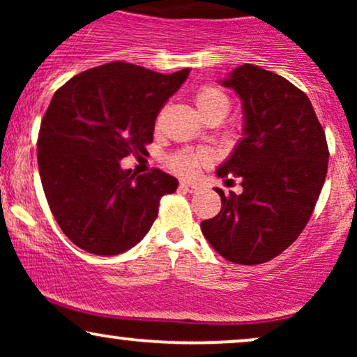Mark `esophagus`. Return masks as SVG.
Segmentation results:
<instances>
[{"mask_svg":"<svg viewBox=\"0 0 357 357\" xmlns=\"http://www.w3.org/2000/svg\"><path fill=\"white\" fill-rule=\"evenodd\" d=\"M179 186H181V190L188 191V192H196V191L199 190V184L198 183H192V181H181V184H179Z\"/></svg>","mask_w":357,"mask_h":357,"instance_id":"34e87169","label":"esophagus"}]
</instances>
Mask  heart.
<instances>
[{
    "label": "heart",
    "mask_w": 357,
    "mask_h": 357,
    "mask_svg": "<svg viewBox=\"0 0 357 357\" xmlns=\"http://www.w3.org/2000/svg\"><path fill=\"white\" fill-rule=\"evenodd\" d=\"M195 105L203 119L210 116L225 117L230 110V99L220 89L213 87V85H204L195 93ZM208 162H210V154L204 151H198V153L183 151L169 159L171 167L181 174H195L199 167Z\"/></svg>",
    "instance_id": "obj_1"
}]
</instances>
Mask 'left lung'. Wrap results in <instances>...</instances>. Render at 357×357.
I'll return each mask as SVG.
<instances>
[{"mask_svg": "<svg viewBox=\"0 0 357 357\" xmlns=\"http://www.w3.org/2000/svg\"><path fill=\"white\" fill-rule=\"evenodd\" d=\"M243 109V132L216 169L241 176L240 195L215 188L221 210L202 221L208 243L233 264L258 265L297 240L326 181V134L309 97L277 73L245 63L221 80Z\"/></svg>", "mask_w": 357, "mask_h": 357, "instance_id": "1", "label": "left lung"}]
</instances>
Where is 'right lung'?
Listing matches in <instances>:
<instances>
[{
	"label": "right lung",
	"mask_w": 357,
	"mask_h": 357,
	"mask_svg": "<svg viewBox=\"0 0 357 357\" xmlns=\"http://www.w3.org/2000/svg\"><path fill=\"white\" fill-rule=\"evenodd\" d=\"M190 68L162 75L124 61L72 77L53 93L38 134V169L61 231L93 255H119L146 236L178 179L122 169L153 142L159 109Z\"/></svg>",
	"instance_id": "1"
}]
</instances>
